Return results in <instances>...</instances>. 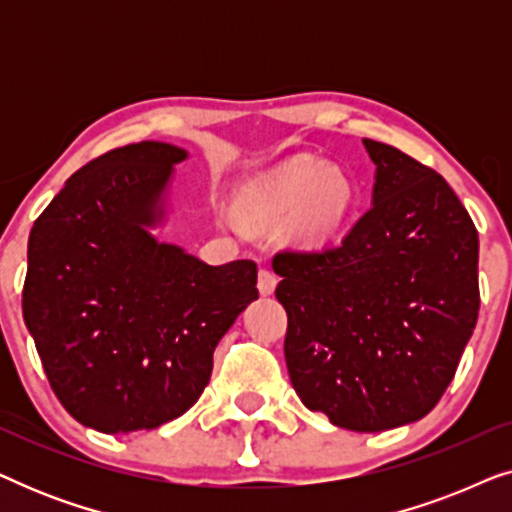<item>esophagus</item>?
<instances>
[{"instance_id": "1", "label": "esophagus", "mask_w": 512, "mask_h": 512, "mask_svg": "<svg viewBox=\"0 0 512 512\" xmlns=\"http://www.w3.org/2000/svg\"><path fill=\"white\" fill-rule=\"evenodd\" d=\"M275 286H277L275 272H270V270L258 272V291H261V296H270V293L275 291Z\"/></svg>"}]
</instances>
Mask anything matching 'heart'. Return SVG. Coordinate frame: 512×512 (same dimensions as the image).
Instances as JSON below:
<instances>
[{
    "label": "heart",
    "mask_w": 512,
    "mask_h": 512,
    "mask_svg": "<svg viewBox=\"0 0 512 512\" xmlns=\"http://www.w3.org/2000/svg\"><path fill=\"white\" fill-rule=\"evenodd\" d=\"M354 200V181L345 170L298 156L244 186L237 205L249 221L291 219L293 240L303 247H321L345 226Z\"/></svg>",
    "instance_id": "obj_1"
}]
</instances>
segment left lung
Here are the masks:
<instances>
[{
    "mask_svg": "<svg viewBox=\"0 0 512 512\" xmlns=\"http://www.w3.org/2000/svg\"><path fill=\"white\" fill-rule=\"evenodd\" d=\"M373 207L338 247L279 251L284 356L307 408L375 433L436 408L480 310L478 230L447 181L363 139Z\"/></svg>",
    "mask_w": 512,
    "mask_h": 512,
    "instance_id": "obj_1",
    "label": "left lung"
}]
</instances>
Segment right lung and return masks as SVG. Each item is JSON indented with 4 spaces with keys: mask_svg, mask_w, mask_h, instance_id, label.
Returning <instances> with one entry per match:
<instances>
[{
    "mask_svg": "<svg viewBox=\"0 0 512 512\" xmlns=\"http://www.w3.org/2000/svg\"><path fill=\"white\" fill-rule=\"evenodd\" d=\"M186 158L165 142L104 153L32 226L25 326L55 396L95 431H149L184 415L219 340L258 298L256 263L207 265L151 233Z\"/></svg>",
    "mask_w": 512,
    "mask_h": 512,
    "instance_id": "right-lung-1",
    "label": "right lung"
}]
</instances>
